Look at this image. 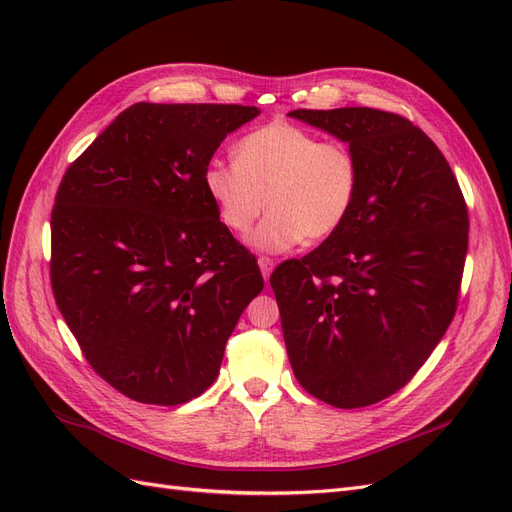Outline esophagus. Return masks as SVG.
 <instances>
[{"label": "esophagus", "mask_w": 512, "mask_h": 512, "mask_svg": "<svg viewBox=\"0 0 512 512\" xmlns=\"http://www.w3.org/2000/svg\"><path fill=\"white\" fill-rule=\"evenodd\" d=\"M258 267H260V271H262V277H265V282L269 280V275H271V271H273V267H275V262L271 260V258H258Z\"/></svg>", "instance_id": "obj_1"}]
</instances>
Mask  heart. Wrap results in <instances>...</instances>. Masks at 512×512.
Here are the masks:
<instances>
[{
    "instance_id": "1",
    "label": "heart",
    "mask_w": 512,
    "mask_h": 512,
    "mask_svg": "<svg viewBox=\"0 0 512 512\" xmlns=\"http://www.w3.org/2000/svg\"><path fill=\"white\" fill-rule=\"evenodd\" d=\"M203 181L222 222L235 232L250 230L269 203L250 241L260 252H284L303 239H329L346 224L361 168L346 143L271 121L241 138L235 162L211 160Z\"/></svg>"
}]
</instances>
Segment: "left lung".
<instances>
[{
  "label": "left lung",
  "instance_id": "8db88e82",
  "mask_svg": "<svg viewBox=\"0 0 512 512\" xmlns=\"http://www.w3.org/2000/svg\"><path fill=\"white\" fill-rule=\"evenodd\" d=\"M290 117L348 143L361 168L346 224L271 275L294 376L335 408L406 386L451 324L468 254V207L436 143L367 106Z\"/></svg>",
  "mask_w": 512,
  "mask_h": 512
}]
</instances>
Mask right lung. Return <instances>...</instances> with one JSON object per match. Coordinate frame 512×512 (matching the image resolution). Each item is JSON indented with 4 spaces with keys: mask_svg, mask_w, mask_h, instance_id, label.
I'll use <instances>...</instances> for the list:
<instances>
[{
    "mask_svg": "<svg viewBox=\"0 0 512 512\" xmlns=\"http://www.w3.org/2000/svg\"><path fill=\"white\" fill-rule=\"evenodd\" d=\"M258 115L241 104H132L59 183L57 307L96 374L141 404L205 393L265 286L203 181L224 138Z\"/></svg>",
    "mask_w": 512,
    "mask_h": 512,
    "instance_id": "add662e5",
    "label": "right lung"
}]
</instances>
